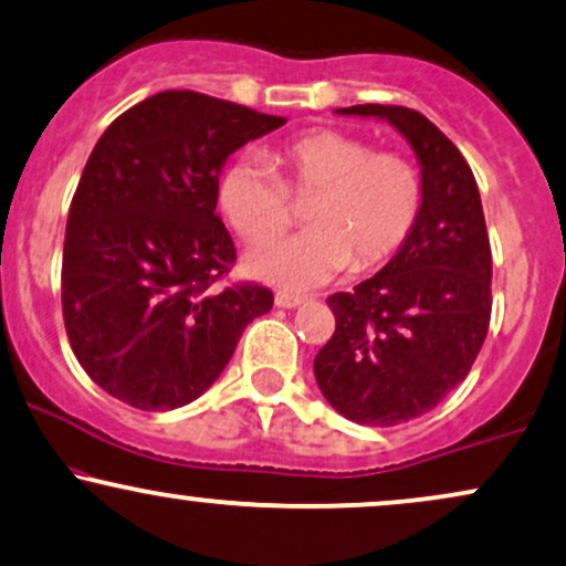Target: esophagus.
Returning <instances> with one entry per match:
<instances>
[{
  "label": "esophagus",
  "instance_id": "34e87169",
  "mask_svg": "<svg viewBox=\"0 0 566 566\" xmlns=\"http://www.w3.org/2000/svg\"><path fill=\"white\" fill-rule=\"evenodd\" d=\"M274 303L279 305V308H297V305L305 303V297H301V295H290V292H276Z\"/></svg>",
  "mask_w": 566,
  "mask_h": 566
}]
</instances>
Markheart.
Segmentation results:
<instances>
[{"label": "heart", "instance_id": "1", "mask_svg": "<svg viewBox=\"0 0 566 566\" xmlns=\"http://www.w3.org/2000/svg\"><path fill=\"white\" fill-rule=\"evenodd\" d=\"M269 165L237 160L218 184V202L237 234L250 244L282 237L292 200H308V231L253 250L250 276L290 292H305L343 274L377 269L403 248L424 208L419 168L400 153H374L356 134L311 132L269 153Z\"/></svg>", "mask_w": 566, "mask_h": 566}]
</instances>
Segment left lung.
<instances>
[{"instance_id": "obj_1", "label": "left lung", "mask_w": 566, "mask_h": 566, "mask_svg": "<svg viewBox=\"0 0 566 566\" xmlns=\"http://www.w3.org/2000/svg\"><path fill=\"white\" fill-rule=\"evenodd\" d=\"M382 118L411 145L424 208L379 274L332 295L335 335L313 360L318 390L345 419L392 427L432 411L472 369L490 324L493 258L478 181L432 120L398 105L339 107Z\"/></svg>"}]
</instances>
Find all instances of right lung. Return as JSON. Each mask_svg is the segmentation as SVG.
I'll return each instance as SVG.
<instances>
[{
    "label": "right lung",
    "mask_w": 566,
    "mask_h": 566,
    "mask_svg": "<svg viewBox=\"0 0 566 566\" xmlns=\"http://www.w3.org/2000/svg\"><path fill=\"white\" fill-rule=\"evenodd\" d=\"M284 124L171 88L99 136L67 213L63 318L78 364L113 398L142 411L192 403L271 311L261 284L216 290L237 258L216 202L229 155Z\"/></svg>",
    "instance_id": "right-lung-1"
}]
</instances>
